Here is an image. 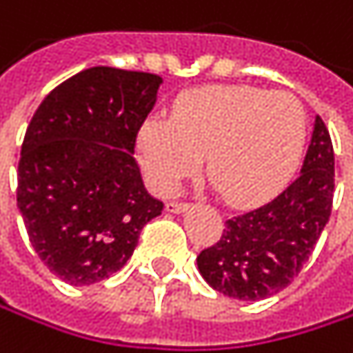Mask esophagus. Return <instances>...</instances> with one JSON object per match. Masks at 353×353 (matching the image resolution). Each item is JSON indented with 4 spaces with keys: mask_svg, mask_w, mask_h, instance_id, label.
Wrapping results in <instances>:
<instances>
[{
    "mask_svg": "<svg viewBox=\"0 0 353 353\" xmlns=\"http://www.w3.org/2000/svg\"><path fill=\"white\" fill-rule=\"evenodd\" d=\"M165 209H167L169 213H182V211H186V209H188V203L171 201V203H167V205H165Z\"/></svg>",
    "mask_w": 353,
    "mask_h": 353,
    "instance_id": "34e87169",
    "label": "esophagus"
}]
</instances>
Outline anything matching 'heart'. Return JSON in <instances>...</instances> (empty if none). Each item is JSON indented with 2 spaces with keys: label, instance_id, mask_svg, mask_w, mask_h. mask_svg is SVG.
I'll return each mask as SVG.
<instances>
[{
  "label": "heart",
  "instance_id": "obj_1",
  "mask_svg": "<svg viewBox=\"0 0 353 353\" xmlns=\"http://www.w3.org/2000/svg\"><path fill=\"white\" fill-rule=\"evenodd\" d=\"M306 136L300 101L285 90L205 86L182 94L171 117L150 115L138 130L148 184L169 194L207 157L211 180L234 205L269 199L296 167Z\"/></svg>",
  "mask_w": 353,
  "mask_h": 353
}]
</instances>
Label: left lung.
<instances>
[{
    "label": "left lung",
    "mask_w": 353,
    "mask_h": 353,
    "mask_svg": "<svg viewBox=\"0 0 353 353\" xmlns=\"http://www.w3.org/2000/svg\"><path fill=\"white\" fill-rule=\"evenodd\" d=\"M333 190V144L316 115L300 175L271 203L225 221L219 242L196 256L203 279L230 298L252 302L288 288L329 221Z\"/></svg>",
    "instance_id": "8db88e82"
}]
</instances>
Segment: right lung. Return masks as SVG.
Masks as SVG:
<instances>
[{"label":"right lung","mask_w":353,"mask_h":353,"mask_svg":"<svg viewBox=\"0 0 353 353\" xmlns=\"http://www.w3.org/2000/svg\"><path fill=\"white\" fill-rule=\"evenodd\" d=\"M163 78L97 65L55 86L34 111L18 163V211L51 273L92 285L132 256L161 215L134 159Z\"/></svg>","instance_id":"1"}]
</instances>
